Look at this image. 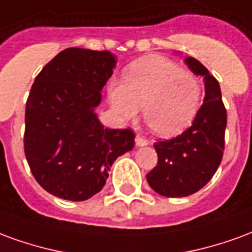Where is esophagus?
<instances>
[{"label":"esophagus","mask_w":252,"mask_h":252,"mask_svg":"<svg viewBox=\"0 0 252 252\" xmlns=\"http://www.w3.org/2000/svg\"><path fill=\"white\" fill-rule=\"evenodd\" d=\"M135 143H136L137 147H143V146H147L148 140L147 139H144L143 136H140V135H136V137H135Z\"/></svg>","instance_id":"1"}]
</instances>
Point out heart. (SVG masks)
<instances>
[{"instance_id":"heart-1","label":"heart","mask_w":252,"mask_h":252,"mask_svg":"<svg viewBox=\"0 0 252 252\" xmlns=\"http://www.w3.org/2000/svg\"><path fill=\"white\" fill-rule=\"evenodd\" d=\"M113 109L132 119L142 106L143 117L157 135L175 136L191 126L202 102L198 78L162 57H146L131 63L123 82L109 90Z\"/></svg>"}]
</instances>
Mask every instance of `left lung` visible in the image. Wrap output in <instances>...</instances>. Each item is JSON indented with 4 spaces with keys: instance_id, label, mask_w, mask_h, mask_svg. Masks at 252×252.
<instances>
[{
    "instance_id": "8db88e82",
    "label": "left lung",
    "mask_w": 252,
    "mask_h": 252,
    "mask_svg": "<svg viewBox=\"0 0 252 252\" xmlns=\"http://www.w3.org/2000/svg\"><path fill=\"white\" fill-rule=\"evenodd\" d=\"M185 63L205 81V98L193 124L178 136L154 144L158 163L147 174L148 185L164 197H186L212 180L224 153L227 110L216 78L194 58Z\"/></svg>"
}]
</instances>
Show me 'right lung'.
Masks as SVG:
<instances>
[{
	"label": "right lung",
	"instance_id": "obj_1",
	"mask_svg": "<svg viewBox=\"0 0 252 252\" xmlns=\"http://www.w3.org/2000/svg\"><path fill=\"white\" fill-rule=\"evenodd\" d=\"M115 63L109 51L67 48L43 67L31 88L25 158L37 184L59 198L93 197L113 162L135 146L129 128H104L94 113Z\"/></svg>",
	"mask_w": 252,
	"mask_h": 252
}]
</instances>
